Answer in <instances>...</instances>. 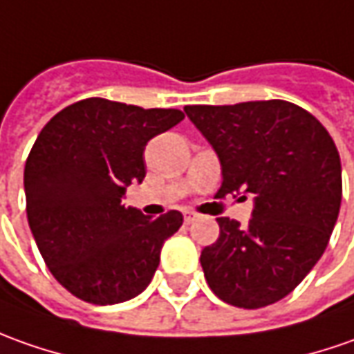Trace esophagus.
<instances>
[{
    "mask_svg": "<svg viewBox=\"0 0 354 354\" xmlns=\"http://www.w3.org/2000/svg\"><path fill=\"white\" fill-rule=\"evenodd\" d=\"M196 218H198V214L193 212V210H185V212H183V220H185V224H193Z\"/></svg>",
    "mask_w": 354,
    "mask_h": 354,
    "instance_id": "1",
    "label": "esophagus"
}]
</instances>
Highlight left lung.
<instances>
[{"label":"left lung","instance_id":"left-lung-1","mask_svg":"<svg viewBox=\"0 0 354 354\" xmlns=\"http://www.w3.org/2000/svg\"><path fill=\"white\" fill-rule=\"evenodd\" d=\"M185 113L218 153V196L253 194L255 203L248 226L216 218L220 236L201 253L206 282L226 304H274L312 271L337 222L335 142L314 115L281 99L189 105Z\"/></svg>","mask_w":354,"mask_h":354}]
</instances>
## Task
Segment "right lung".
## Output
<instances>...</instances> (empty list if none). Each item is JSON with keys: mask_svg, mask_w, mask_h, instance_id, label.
Listing matches in <instances>:
<instances>
[{"mask_svg": "<svg viewBox=\"0 0 354 354\" xmlns=\"http://www.w3.org/2000/svg\"><path fill=\"white\" fill-rule=\"evenodd\" d=\"M183 118L177 109L91 97L40 130L25 163L28 226L54 279L83 302L138 296L160 265L163 241L181 227L179 210L149 218L122 196L146 177V144Z\"/></svg>", "mask_w": 354, "mask_h": 354, "instance_id": "right-lung-1", "label": "right lung"}]
</instances>
